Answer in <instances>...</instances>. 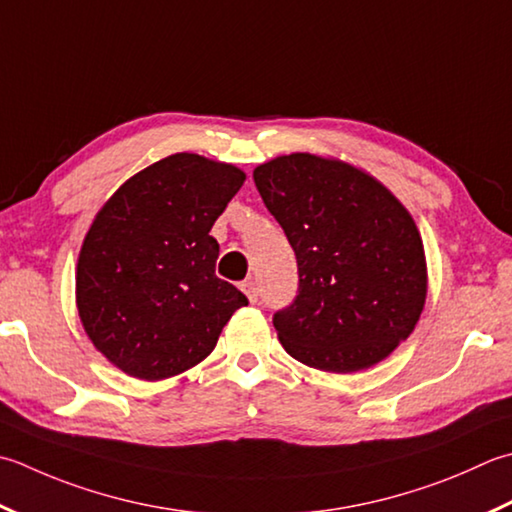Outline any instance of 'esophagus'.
Wrapping results in <instances>:
<instances>
[{"mask_svg":"<svg viewBox=\"0 0 512 512\" xmlns=\"http://www.w3.org/2000/svg\"><path fill=\"white\" fill-rule=\"evenodd\" d=\"M242 290H244L246 297H248L253 304L259 299V288H257L255 279H246V282H242Z\"/></svg>","mask_w":512,"mask_h":512,"instance_id":"34e87169","label":"esophagus"}]
</instances>
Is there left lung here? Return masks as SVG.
Segmentation results:
<instances>
[{
	"instance_id": "left-lung-1",
	"label": "left lung",
	"mask_w": 512,
	"mask_h": 512,
	"mask_svg": "<svg viewBox=\"0 0 512 512\" xmlns=\"http://www.w3.org/2000/svg\"><path fill=\"white\" fill-rule=\"evenodd\" d=\"M253 179L297 259V295L273 315L286 353L328 373L382 362L426 302L413 217L373 177L335 159L277 157Z\"/></svg>"
}]
</instances>
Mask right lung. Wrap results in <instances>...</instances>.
Returning a JSON list of instances; mask_svg holds the SVG:
<instances>
[{"label":"right lung","mask_w":512,"mask_h":512,"mask_svg":"<svg viewBox=\"0 0 512 512\" xmlns=\"http://www.w3.org/2000/svg\"><path fill=\"white\" fill-rule=\"evenodd\" d=\"M246 175L190 153L144 168L108 199L77 262V308L124 373L173 377L202 362L246 295L215 275V219Z\"/></svg>","instance_id":"1"}]
</instances>
